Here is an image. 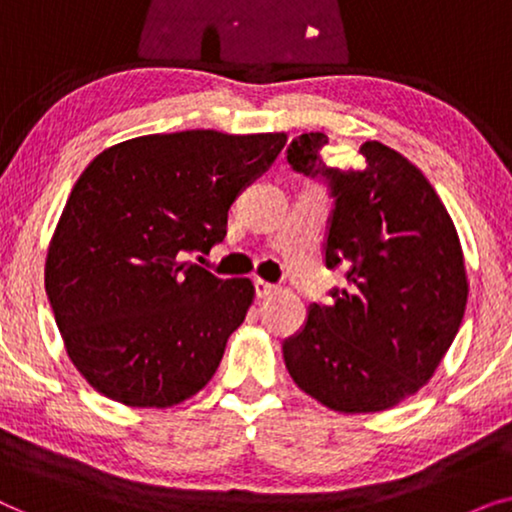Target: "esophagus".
I'll use <instances>...</instances> for the list:
<instances>
[{"instance_id":"1","label":"esophagus","mask_w":512,"mask_h":512,"mask_svg":"<svg viewBox=\"0 0 512 512\" xmlns=\"http://www.w3.org/2000/svg\"><path fill=\"white\" fill-rule=\"evenodd\" d=\"M254 291H256V298H268L277 291V286L270 284V282H263V279H256Z\"/></svg>"}]
</instances>
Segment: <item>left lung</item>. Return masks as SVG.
<instances>
[{
  "label": "left lung",
  "instance_id": "8db88e82",
  "mask_svg": "<svg viewBox=\"0 0 512 512\" xmlns=\"http://www.w3.org/2000/svg\"><path fill=\"white\" fill-rule=\"evenodd\" d=\"M324 132L286 149L291 170L324 179L333 212L326 268H347L333 305L312 303L284 340V363L305 394L335 412H380L417 394L443 361L464 319L468 282L457 228L438 193L401 153L361 144L366 165L321 160Z\"/></svg>",
  "mask_w": 512,
  "mask_h": 512
}]
</instances>
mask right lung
Masks as SVG:
<instances>
[{
    "label": "right lung",
    "instance_id": "right-lung-1",
    "mask_svg": "<svg viewBox=\"0 0 512 512\" xmlns=\"http://www.w3.org/2000/svg\"><path fill=\"white\" fill-rule=\"evenodd\" d=\"M284 144V132L184 130L128 139L83 170L48 247L46 293L90 387L170 408L212 380L254 284L184 258L226 237L230 205Z\"/></svg>",
    "mask_w": 512,
    "mask_h": 512
}]
</instances>
